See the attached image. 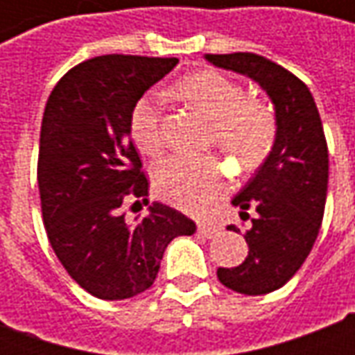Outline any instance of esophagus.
I'll return each mask as SVG.
<instances>
[{
  "mask_svg": "<svg viewBox=\"0 0 355 355\" xmlns=\"http://www.w3.org/2000/svg\"><path fill=\"white\" fill-rule=\"evenodd\" d=\"M198 232H200L203 238H213V236L218 234V226L209 223H200L198 224Z\"/></svg>",
  "mask_w": 355,
  "mask_h": 355,
  "instance_id": "1",
  "label": "esophagus"
}]
</instances>
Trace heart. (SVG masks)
<instances>
[{
  "instance_id": "b5f03b06",
  "label": "heart",
  "mask_w": 355,
  "mask_h": 355,
  "mask_svg": "<svg viewBox=\"0 0 355 355\" xmlns=\"http://www.w3.org/2000/svg\"><path fill=\"white\" fill-rule=\"evenodd\" d=\"M180 101L211 121L213 142L253 169L274 146L277 121L266 102L247 96L238 81L215 70H203L173 87ZM131 137L140 152L157 155L163 148V117L155 96L140 98L131 114ZM226 175L215 157H167L154 169L159 198L177 207L201 213L226 192Z\"/></svg>"
}]
</instances>
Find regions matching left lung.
<instances>
[{"mask_svg": "<svg viewBox=\"0 0 355 355\" xmlns=\"http://www.w3.org/2000/svg\"><path fill=\"white\" fill-rule=\"evenodd\" d=\"M211 64L247 76L274 104V146L254 177L232 200L247 215L249 254L239 266L218 268L223 285L241 295H266L297 274L320 234L327 200L329 152L310 89L295 73L254 53L205 55ZM249 216V215H247ZM228 230L239 232L234 224Z\"/></svg>", "mask_w": 355, "mask_h": 355, "instance_id": "obj_1", "label": "left lung"}]
</instances>
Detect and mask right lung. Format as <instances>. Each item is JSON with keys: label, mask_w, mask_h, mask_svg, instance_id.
<instances>
[{"label": "right lung", "mask_w": 355, "mask_h": 355, "mask_svg": "<svg viewBox=\"0 0 355 355\" xmlns=\"http://www.w3.org/2000/svg\"><path fill=\"white\" fill-rule=\"evenodd\" d=\"M177 64L178 58L94 57L62 76L45 104L37 157L43 224L66 272L102 300L152 287L167 245L196 232L193 220L163 203L144 218L129 220L121 211L125 198L148 196L131 140L132 108Z\"/></svg>", "instance_id": "add662e5"}]
</instances>
